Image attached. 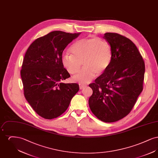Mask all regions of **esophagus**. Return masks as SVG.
Instances as JSON below:
<instances>
[{
	"instance_id": "1",
	"label": "esophagus",
	"mask_w": 158,
	"mask_h": 158,
	"mask_svg": "<svg viewBox=\"0 0 158 158\" xmlns=\"http://www.w3.org/2000/svg\"><path fill=\"white\" fill-rule=\"evenodd\" d=\"M86 86V85H81V84H80L79 85V89H82L83 88H85Z\"/></svg>"
}]
</instances>
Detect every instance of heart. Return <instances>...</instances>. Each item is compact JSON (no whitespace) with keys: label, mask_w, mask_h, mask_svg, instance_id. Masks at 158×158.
<instances>
[{"label":"heart","mask_w":158,"mask_h":158,"mask_svg":"<svg viewBox=\"0 0 158 158\" xmlns=\"http://www.w3.org/2000/svg\"><path fill=\"white\" fill-rule=\"evenodd\" d=\"M71 54L63 55L61 62L70 75L77 73L82 66L84 68L74 77V81L85 84L89 82L96 76L103 74L111 61V50L108 43L102 38H83L70 47Z\"/></svg>","instance_id":"1"}]
</instances>
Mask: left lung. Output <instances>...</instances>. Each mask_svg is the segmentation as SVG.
Returning a JSON list of instances; mask_svg holds the SVG:
<instances>
[{"instance_id": "1", "label": "left lung", "mask_w": 158, "mask_h": 158, "mask_svg": "<svg viewBox=\"0 0 158 158\" xmlns=\"http://www.w3.org/2000/svg\"><path fill=\"white\" fill-rule=\"evenodd\" d=\"M111 61L105 72L89 86L92 113L99 120L113 123L127 115L143 90L144 61L135 44L117 33L106 32Z\"/></svg>"}]
</instances>
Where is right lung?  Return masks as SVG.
<instances>
[{
  "mask_svg": "<svg viewBox=\"0 0 158 158\" xmlns=\"http://www.w3.org/2000/svg\"><path fill=\"white\" fill-rule=\"evenodd\" d=\"M80 34L51 32L36 39L25 54L21 70L23 94L44 118L53 119L64 113L79 89L77 83L61 82L70 77L62 64L63 52Z\"/></svg>",
  "mask_w": 158,
  "mask_h": 158,
  "instance_id": "obj_1",
  "label": "right lung"
}]
</instances>
